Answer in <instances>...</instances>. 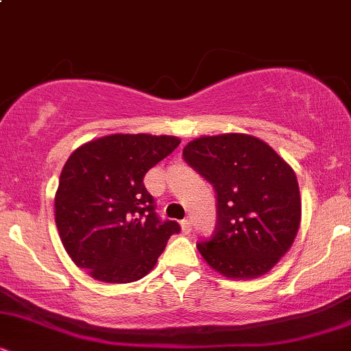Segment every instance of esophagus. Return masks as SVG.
<instances>
[{"instance_id": "34e87169", "label": "esophagus", "mask_w": 351, "mask_h": 351, "mask_svg": "<svg viewBox=\"0 0 351 351\" xmlns=\"http://www.w3.org/2000/svg\"><path fill=\"white\" fill-rule=\"evenodd\" d=\"M181 229H183L184 232L191 231V219H183V221H181Z\"/></svg>"}]
</instances>
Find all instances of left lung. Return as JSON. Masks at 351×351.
Listing matches in <instances>:
<instances>
[{
  "label": "left lung",
  "mask_w": 351,
  "mask_h": 351,
  "mask_svg": "<svg viewBox=\"0 0 351 351\" xmlns=\"http://www.w3.org/2000/svg\"><path fill=\"white\" fill-rule=\"evenodd\" d=\"M183 158L216 193V231L196 244L204 261L229 279L271 271L300 226L292 168L267 143L245 134L199 136L183 148Z\"/></svg>",
  "instance_id": "obj_1"
}]
</instances>
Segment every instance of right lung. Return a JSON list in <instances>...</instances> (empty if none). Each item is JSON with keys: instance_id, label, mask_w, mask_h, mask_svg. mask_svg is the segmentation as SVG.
Segmentation results:
<instances>
[{"instance_id": "add662e5", "label": "right lung", "mask_w": 351, "mask_h": 351, "mask_svg": "<svg viewBox=\"0 0 351 351\" xmlns=\"http://www.w3.org/2000/svg\"><path fill=\"white\" fill-rule=\"evenodd\" d=\"M180 145L168 135L114 134L67 158L54 198L56 226L77 267L107 284H127L155 267L176 221H162L143 176Z\"/></svg>"}]
</instances>
